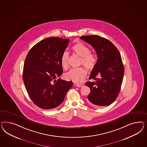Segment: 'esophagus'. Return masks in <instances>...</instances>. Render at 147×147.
<instances>
[{"mask_svg": "<svg viewBox=\"0 0 147 147\" xmlns=\"http://www.w3.org/2000/svg\"><path fill=\"white\" fill-rule=\"evenodd\" d=\"M75 85H76V86L78 87V88H82L84 86V85L83 84H79V83H77V84H76Z\"/></svg>", "mask_w": 147, "mask_h": 147, "instance_id": "esophagus-1", "label": "esophagus"}]
</instances>
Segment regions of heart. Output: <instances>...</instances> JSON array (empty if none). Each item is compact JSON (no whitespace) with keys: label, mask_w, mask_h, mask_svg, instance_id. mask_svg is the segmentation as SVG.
<instances>
[{"label":"heart","mask_w":147,"mask_h":147,"mask_svg":"<svg viewBox=\"0 0 147 147\" xmlns=\"http://www.w3.org/2000/svg\"><path fill=\"white\" fill-rule=\"evenodd\" d=\"M72 49L76 54L82 57L80 65H83L88 70H92L96 65L97 57L94 54L90 52V48L82 42L74 45ZM69 54L67 51L63 53L61 57V65L64 69H67L69 67L68 62ZM87 75V71L83 67L72 69L65 75L66 80H71L75 83L82 82Z\"/></svg>","instance_id":"obj_1"}]
</instances>
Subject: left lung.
I'll return each mask as SVG.
<instances>
[{
	"instance_id": "8db88e82",
	"label": "left lung",
	"mask_w": 147,
	"mask_h": 147,
	"mask_svg": "<svg viewBox=\"0 0 147 147\" xmlns=\"http://www.w3.org/2000/svg\"><path fill=\"white\" fill-rule=\"evenodd\" d=\"M90 44L96 51L97 62L89 77L93 82L85 85L90 88L88 96L89 104L94 106L111 104L120 92L124 75L121 57L117 47L109 40L98 35L80 38Z\"/></svg>"
}]
</instances>
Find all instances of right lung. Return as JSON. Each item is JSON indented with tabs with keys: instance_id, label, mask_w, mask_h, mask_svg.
Listing matches in <instances>:
<instances>
[{
	"instance_id": "right-lung-1",
	"label": "right lung",
	"mask_w": 147,
	"mask_h": 147,
	"mask_svg": "<svg viewBox=\"0 0 147 147\" xmlns=\"http://www.w3.org/2000/svg\"><path fill=\"white\" fill-rule=\"evenodd\" d=\"M69 39L51 37L38 42L26 57L23 80L34 104L42 109L58 107L63 102L72 82L59 78L63 73L61 57Z\"/></svg>"
}]
</instances>
